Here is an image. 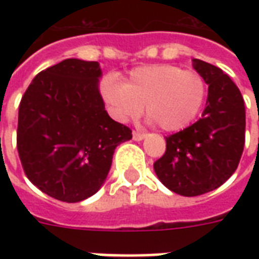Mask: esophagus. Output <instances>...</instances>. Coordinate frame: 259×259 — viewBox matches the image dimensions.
<instances>
[{
	"label": "esophagus",
	"mask_w": 259,
	"mask_h": 259,
	"mask_svg": "<svg viewBox=\"0 0 259 259\" xmlns=\"http://www.w3.org/2000/svg\"><path fill=\"white\" fill-rule=\"evenodd\" d=\"M146 137V133H141V132H133V139L136 141H141Z\"/></svg>",
	"instance_id": "1"
}]
</instances>
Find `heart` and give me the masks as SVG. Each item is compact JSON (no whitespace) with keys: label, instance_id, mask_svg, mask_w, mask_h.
Instances as JSON below:
<instances>
[{"label":"heart","instance_id":"1","mask_svg":"<svg viewBox=\"0 0 259 259\" xmlns=\"http://www.w3.org/2000/svg\"><path fill=\"white\" fill-rule=\"evenodd\" d=\"M101 93L119 120L137 118L146 107L147 116L162 130L187 127L204 107L206 83L193 70L175 65H154L130 72L124 83L115 76L102 80Z\"/></svg>","mask_w":259,"mask_h":259}]
</instances>
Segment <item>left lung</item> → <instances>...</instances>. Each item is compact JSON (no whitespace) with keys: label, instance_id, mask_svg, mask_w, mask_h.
<instances>
[{"label":"left lung","instance_id":"left-lung-1","mask_svg":"<svg viewBox=\"0 0 259 259\" xmlns=\"http://www.w3.org/2000/svg\"><path fill=\"white\" fill-rule=\"evenodd\" d=\"M193 66L208 84L205 109L195 123L166 137V151L154 162L162 185L185 197L222 186L239 166L245 141L239 87L215 65L193 59Z\"/></svg>","mask_w":259,"mask_h":259}]
</instances>
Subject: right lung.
<instances>
[{
    "instance_id": "add662e5",
    "label": "right lung",
    "mask_w": 259,
    "mask_h": 259,
    "mask_svg": "<svg viewBox=\"0 0 259 259\" xmlns=\"http://www.w3.org/2000/svg\"><path fill=\"white\" fill-rule=\"evenodd\" d=\"M94 61L65 59L37 74L22 97L16 146L27 179L55 200L79 202L107 179L132 130L105 111Z\"/></svg>"
}]
</instances>
